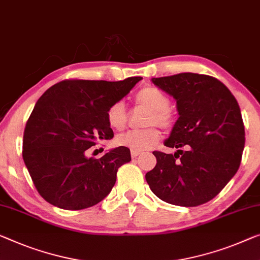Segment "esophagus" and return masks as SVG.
<instances>
[{"label":"esophagus","mask_w":260,"mask_h":260,"mask_svg":"<svg viewBox=\"0 0 260 260\" xmlns=\"http://www.w3.org/2000/svg\"><path fill=\"white\" fill-rule=\"evenodd\" d=\"M131 155H132V157L135 158L137 156H139V155H140V152H135V150H132Z\"/></svg>","instance_id":"obj_1"}]
</instances>
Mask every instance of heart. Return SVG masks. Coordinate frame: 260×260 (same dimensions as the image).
I'll use <instances>...</instances> for the list:
<instances>
[{
    "label": "heart",
    "instance_id": "1",
    "mask_svg": "<svg viewBox=\"0 0 260 260\" xmlns=\"http://www.w3.org/2000/svg\"><path fill=\"white\" fill-rule=\"evenodd\" d=\"M135 102L139 105L146 106L152 110L147 119V125H157L168 129L174 125V115L169 111L170 99L161 90L156 87L147 86L137 93ZM108 126L115 131L125 128L127 121L126 108L122 102H117L108 107L106 112ZM161 134L155 127L147 129H132L120 134L115 139L119 146L127 147L135 152L148 150L160 141Z\"/></svg>",
    "mask_w": 260,
    "mask_h": 260
}]
</instances>
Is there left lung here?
Segmentation results:
<instances>
[{
	"instance_id": "1",
	"label": "left lung",
	"mask_w": 260,
	"mask_h": 260,
	"mask_svg": "<svg viewBox=\"0 0 260 260\" xmlns=\"http://www.w3.org/2000/svg\"><path fill=\"white\" fill-rule=\"evenodd\" d=\"M176 99L180 117L146 181L158 199L197 207L218 195L239 168L245 143L241 108L225 85L211 76L184 72L153 78ZM185 148V151H182Z\"/></svg>"
}]
</instances>
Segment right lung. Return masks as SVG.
Returning <instances> with one entry per match:
<instances>
[{
	"label": "right lung",
	"mask_w": 260,
	"mask_h": 260,
	"mask_svg": "<svg viewBox=\"0 0 260 260\" xmlns=\"http://www.w3.org/2000/svg\"><path fill=\"white\" fill-rule=\"evenodd\" d=\"M141 77L120 81L61 80L38 99L23 134V160L35 187L50 204L65 210L93 207L111 192L119 167L131 152L120 146L100 158L87 157L96 140L113 131L106 112Z\"/></svg>",
	"instance_id": "right-lung-1"
}]
</instances>
